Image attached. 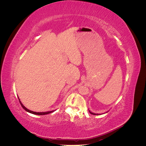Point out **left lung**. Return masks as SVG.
I'll return each instance as SVG.
<instances>
[{
  "instance_id": "left-lung-1",
  "label": "left lung",
  "mask_w": 146,
  "mask_h": 146,
  "mask_svg": "<svg viewBox=\"0 0 146 146\" xmlns=\"http://www.w3.org/2000/svg\"><path fill=\"white\" fill-rule=\"evenodd\" d=\"M89 112H90L91 114H94V115H96V114H97V115H99V114H96V113H92L91 111H90V110H89Z\"/></svg>"
}]
</instances>
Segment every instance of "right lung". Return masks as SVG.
Here are the masks:
<instances>
[{
  "instance_id": "right-lung-1",
  "label": "right lung",
  "mask_w": 146,
  "mask_h": 146,
  "mask_svg": "<svg viewBox=\"0 0 146 146\" xmlns=\"http://www.w3.org/2000/svg\"><path fill=\"white\" fill-rule=\"evenodd\" d=\"M18 99H19V102L22 106V107H23L26 111H27L29 113H30L32 114H36V115H45V114H49V113H51L52 112H54V111H47V112H35V111H31V110H28L27 108H25L24 106L23 105V104L21 103V102L20 101V99L18 97Z\"/></svg>"
}]
</instances>
